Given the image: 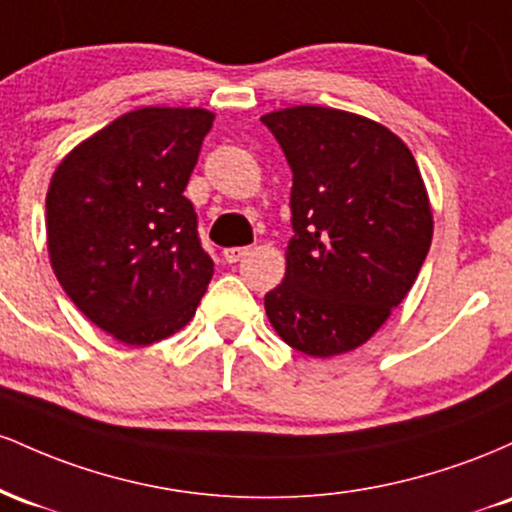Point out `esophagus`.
<instances>
[{
	"label": "esophagus",
	"mask_w": 512,
	"mask_h": 512,
	"mask_svg": "<svg viewBox=\"0 0 512 512\" xmlns=\"http://www.w3.org/2000/svg\"><path fill=\"white\" fill-rule=\"evenodd\" d=\"M245 255H248V248H238V245H236V248H226V250H223V260H226V262H238V260H243V257Z\"/></svg>",
	"instance_id": "obj_1"
}]
</instances>
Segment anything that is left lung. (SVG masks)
I'll use <instances>...</instances> for the list:
<instances>
[{"label":"left lung","mask_w":512,"mask_h":512,"mask_svg":"<svg viewBox=\"0 0 512 512\" xmlns=\"http://www.w3.org/2000/svg\"><path fill=\"white\" fill-rule=\"evenodd\" d=\"M262 122L293 170L286 276L264 310L296 351H354L404 301L431 248L424 178L409 146L363 115L293 105Z\"/></svg>","instance_id":"8db88e82"}]
</instances>
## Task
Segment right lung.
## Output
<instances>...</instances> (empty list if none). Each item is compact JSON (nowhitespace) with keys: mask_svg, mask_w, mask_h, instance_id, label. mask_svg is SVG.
I'll list each match as a JSON object with an SVG mask.
<instances>
[{"mask_svg":"<svg viewBox=\"0 0 512 512\" xmlns=\"http://www.w3.org/2000/svg\"><path fill=\"white\" fill-rule=\"evenodd\" d=\"M214 125L204 108H139L76 144L45 199L64 293L117 342L146 346L195 315L214 262L185 192Z\"/></svg>","mask_w":512,"mask_h":512,"instance_id":"obj_1","label":"right lung"}]
</instances>
